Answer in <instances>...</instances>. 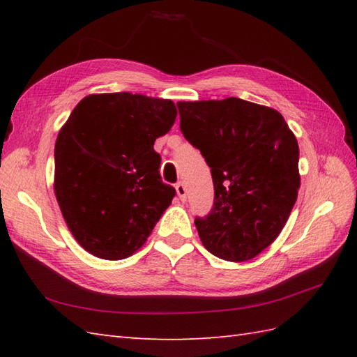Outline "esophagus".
<instances>
[{"label":"esophagus","mask_w":357,"mask_h":357,"mask_svg":"<svg viewBox=\"0 0 357 357\" xmlns=\"http://www.w3.org/2000/svg\"><path fill=\"white\" fill-rule=\"evenodd\" d=\"M176 193L179 196V199L183 201V202L187 199V188H185L184 183H178L176 184Z\"/></svg>","instance_id":"34e87169"}]
</instances>
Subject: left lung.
Returning a JSON list of instances; mask_svg holds the SVG:
<instances>
[{
    "instance_id": "1",
    "label": "left lung",
    "mask_w": 357,
    "mask_h": 357,
    "mask_svg": "<svg viewBox=\"0 0 357 357\" xmlns=\"http://www.w3.org/2000/svg\"><path fill=\"white\" fill-rule=\"evenodd\" d=\"M176 105L181 132L213 178V207L195 219L202 244L224 261L253 259L279 236L298 199V141L279 112L239 98Z\"/></svg>"
}]
</instances>
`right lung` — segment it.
Segmentation results:
<instances>
[{
	"label": "right lung",
	"mask_w": 357,
	"mask_h": 357,
	"mask_svg": "<svg viewBox=\"0 0 357 357\" xmlns=\"http://www.w3.org/2000/svg\"><path fill=\"white\" fill-rule=\"evenodd\" d=\"M170 100L101 93L78 102L55 144V195L87 252L118 261L133 255L170 206L155 139L170 130Z\"/></svg>",
	"instance_id": "right-lung-1"
}]
</instances>
